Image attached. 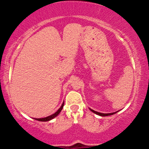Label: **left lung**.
<instances>
[{
    "label": "left lung",
    "instance_id": "8db88e82",
    "mask_svg": "<svg viewBox=\"0 0 149 149\" xmlns=\"http://www.w3.org/2000/svg\"><path fill=\"white\" fill-rule=\"evenodd\" d=\"M90 109V110H91L92 111V112H93V113H95V114H98V115H100V116H110V115H112V114H115V113H116L118 112H112V113H108V114H104V113H100V112H96V111H95V110H92V109H91V108H89Z\"/></svg>",
    "mask_w": 149,
    "mask_h": 149
}]
</instances>
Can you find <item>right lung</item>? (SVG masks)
I'll return each instance as SVG.
<instances>
[{
    "mask_svg": "<svg viewBox=\"0 0 149 149\" xmlns=\"http://www.w3.org/2000/svg\"><path fill=\"white\" fill-rule=\"evenodd\" d=\"M63 106H64V102L63 103L62 106H61V108H59L58 110H57L56 112L54 113V114H52V115H50V116H47V117H45V118H35V120H39V121H48V120H52V118H54L56 117V116H58L59 113L61 112V111L62 110V109H63Z\"/></svg>",
    "mask_w": 149,
    "mask_h": 149,
    "instance_id": "1",
    "label": "right lung"
}]
</instances>
